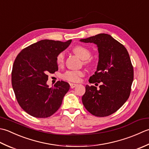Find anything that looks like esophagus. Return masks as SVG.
<instances>
[{"label":"esophagus","instance_id":"obj_1","mask_svg":"<svg viewBox=\"0 0 149 149\" xmlns=\"http://www.w3.org/2000/svg\"><path fill=\"white\" fill-rule=\"evenodd\" d=\"M77 84H72V83L70 84V87H71V89H73V88H74L75 87H77Z\"/></svg>","mask_w":149,"mask_h":149}]
</instances>
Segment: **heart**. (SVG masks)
<instances>
[{
	"label": "heart",
	"mask_w": 149,
	"mask_h": 149,
	"mask_svg": "<svg viewBox=\"0 0 149 149\" xmlns=\"http://www.w3.org/2000/svg\"><path fill=\"white\" fill-rule=\"evenodd\" d=\"M73 52L78 55L81 59L84 60L85 64L89 62V60L91 56V52L87 47L82 45H77L73 48ZM56 62L58 65H62L64 62V53L61 52L58 54L56 58ZM84 75V72L81 70L78 71H67L62 74V78L69 81L77 82L79 81L81 77Z\"/></svg>",
	"instance_id": "heart-1"
}]
</instances>
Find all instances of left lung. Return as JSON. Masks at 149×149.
I'll list each match as a JSON object with an SVG mask.
<instances>
[{"label":"left lung","instance_id":"8db88e82","mask_svg":"<svg viewBox=\"0 0 149 149\" xmlns=\"http://www.w3.org/2000/svg\"><path fill=\"white\" fill-rule=\"evenodd\" d=\"M80 40L97 45L98 65L89 81L91 84L101 83L99 89L86 85V93L81 98L82 103L94 116H109L125 104L130 96L134 69L129 53L123 45L105 33Z\"/></svg>","mask_w":149,"mask_h":149}]
</instances>
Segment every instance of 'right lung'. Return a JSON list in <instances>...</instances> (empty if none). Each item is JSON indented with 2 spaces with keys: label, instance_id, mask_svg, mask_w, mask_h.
Wrapping results in <instances>:
<instances>
[{
  "label": "right lung",
  "instance_id": "obj_1",
  "mask_svg": "<svg viewBox=\"0 0 149 149\" xmlns=\"http://www.w3.org/2000/svg\"><path fill=\"white\" fill-rule=\"evenodd\" d=\"M71 41L42 40L24 48L15 58L11 72L12 87L19 105L31 116L49 117L61 106L70 86L66 81H58L49 87L47 81L48 74L58 69L57 55Z\"/></svg>",
  "mask_w": 149,
  "mask_h": 149
}]
</instances>
